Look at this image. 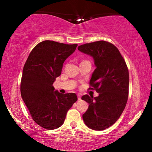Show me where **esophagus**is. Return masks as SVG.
I'll return each instance as SVG.
<instances>
[{"label": "esophagus", "instance_id": "esophagus-1", "mask_svg": "<svg viewBox=\"0 0 152 152\" xmlns=\"http://www.w3.org/2000/svg\"><path fill=\"white\" fill-rule=\"evenodd\" d=\"M77 96H78V100H81V96L80 95V94H78Z\"/></svg>", "mask_w": 152, "mask_h": 152}]
</instances>
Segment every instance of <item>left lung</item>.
Segmentation results:
<instances>
[{
  "instance_id": "1",
  "label": "left lung",
  "mask_w": 152,
  "mask_h": 152,
  "mask_svg": "<svg viewBox=\"0 0 152 152\" xmlns=\"http://www.w3.org/2000/svg\"><path fill=\"white\" fill-rule=\"evenodd\" d=\"M78 49L93 57L96 69L89 88L99 94L94 98L87 94L81 97L89 104L83 114V121L91 129L104 130L117 121L125 109L129 84L128 68L118 48L107 41L86 43Z\"/></svg>"
}]
</instances>
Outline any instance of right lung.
Here are the masks:
<instances>
[{"label":"right lung","instance_id":"add662e5","mask_svg":"<svg viewBox=\"0 0 152 152\" xmlns=\"http://www.w3.org/2000/svg\"><path fill=\"white\" fill-rule=\"evenodd\" d=\"M77 44L44 41L34 47L26 60L20 83V94L31 117L46 129H56L64 124L66 114L77 101L74 93L54 91L56 78L63 64Z\"/></svg>","mask_w":152,"mask_h":152}]
</instances>
